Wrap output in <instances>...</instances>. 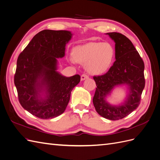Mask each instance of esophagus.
Returning a JSON list of instances; mask_svg holds the SVG:
<instances>
[{"label": "esophagus", "mask_w": 160, "mask_h": 160, "mask_svg": "<svg viewBox=\"0 0 160 160\" xmlns=\"http://www.w3.org/2000/svg\"><path fill=\"white\" fill-rule=\"evenodd\" d=\"M88 78H89V76L87 75L86 74H83V75H81V81H84V80L88 79Z\"/></svg>", "instance_id": "esophagus-1"}]
</instances>
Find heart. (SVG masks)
<instances>
[{
    "instance_id": "b5f03b06",
    "label": "heart",
    "mask_w": 160,
    "mask_h": 160,
    "mask_svg": "<svg viewBox=\"0 0 160 160\" xmlns=\"http://www.w3.org/2000/svg\"><path fill=\"white\" fill-rule=\"evenodd\" d=\"M113 47L108 42H90L77 47L73 50V59L85 64V69L94 75L107 71L113 61Z\"/></svg>"
}]
</instances>
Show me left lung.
<instances>
[{"label": "left lung", "mask_w": 160, "mask_h": 160, "mask_svg": "<svg viewBox=\"0 0 160 160\" xmlns=\"http://www.w3.org/2000/svg\"><path fill=\"white\" fill-rule=\"evenodd\" d=\"M115 42V61L105 74L94 76L97 85L93 103L101 116L109 120L123 119L136 109L145 87L144 62L133 43L119 32L107 33ZM128 86L129 94L121 106H111L105 100L116 86Z\"/></svg>", "instance_id": "left-lung-1"}]
</instances>
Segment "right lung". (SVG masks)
Segmentation results:
<instances>
[{
	"label": "right lung",
	"mask_w": 160,
	"mask_h": 160,
	"mask_svg": "<svg viewBox=\"0 0 160 160\" xmlns=\"http://www.w3.org/2000/svg\"><path fill=\"white\" fill-rule=\"evenodd\" d=\"M71 37L68 31L43 30L18 57L14 82L18 101L40 119H52L63 113L71 91L80 82L79 75L67 77L57 71V58L65 56V45Z\"/></svg>",
	"instance_id": "right-lung-1"
}]
</instances>
